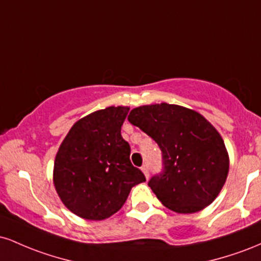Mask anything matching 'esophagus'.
Wrapping results in <instances>:
<instances>
[{
	"mask_svg": "<svg viewBox=\"0 0 261 261\" xmlns=\"http://www.w3.org/2000/svg\"><path fill=\"white\" fill-rule=\"evenodd\" d=\"M141 170H142L143 174H145L146 178L148 179V176H149V169H148V166H147V164H143V166L141 167Z\"/></svg>",
	"mask_w": 261,
	"mask_h": 261,
	"instance_id": "1",
	"label": "esophagus"
}]
</instances>
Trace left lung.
Masks as SVG:
<instances>
[{
  "mask_svg": "<svg viewBox=\"0 0 261 261\" xmlns=\"http://www.w3.org/2000/svg\"><path fill=\"white\" fill-rule=\"evenodd\" d=\"M127 120L151 136L164 170L148 181L158 200L176 214H194L214 202L229 170L223 139L200 113L175 104L135 108Z\"/></svg>",
  "mask_w": 261,
  "mask_h": 261,
  "instance_id": "obj_1",
  "label": "left lung"
}]
</instances>
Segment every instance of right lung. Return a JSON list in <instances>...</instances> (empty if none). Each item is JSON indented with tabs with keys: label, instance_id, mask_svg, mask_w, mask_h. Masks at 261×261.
I'll return each mask as SVG.
<instances>
[{
	"label": "right lung",
	"instance_id": "1",
	"mask_svg": "<svg viewBox=\"0 0 261 261\" xmlns=\"http://www.w3.org/2000/svg\"><path fill=\"white\" fill-rule=\"evenodd\" d=\"M128 107H108L73 124L54 162L53 181L64 205L76 216L101 221L126 201L131 189L146 181L130 162L121 137Z\"/></svg>",
	"mask_w": 261,
	"mask_h": 261
}]
</instances>
